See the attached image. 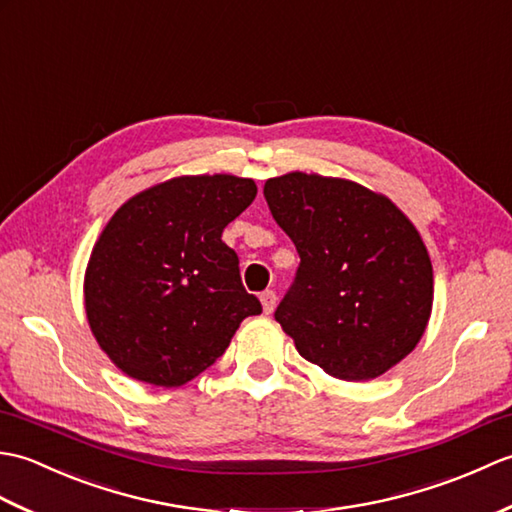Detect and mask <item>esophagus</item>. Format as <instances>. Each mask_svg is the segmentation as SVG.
<instances>
[{
	"instance_id": "esophagus-1",
	"label": "esophagus",
	"mask_w": 512,
	"mask_h": 512,
	"mask_svg": "<svg viewBox=\"0 0 512 512\" xmlns=\"http://www.w3.org/2000/svg\"><path fill=\"white\" fill-rule=\"evenodd\" d=\"M259 299H262V306H264V312H266V314H270V312L275 310V306H277L275 290H264L262 295H259Z\"/></svg>"
}]
</instances>
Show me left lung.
I'll list each match as a JSON object with an SVG mask.
<instances>
[{
  "label": "left lung",
  "instance_id": "obj_1",
  "mask_svg": "<svg viewBox=\"0 0 512 512\" xmlns=\"http://www.w3.org/2000/svg\"><path fill=\"white\" fill-rule=\"evenodd\" d=\"M264 198L301 259L275 310L299 354L343 380L400 363L433 303L431 259L413 224L385 195L299 171L270 178Z\"/></svg>",
  "mask_w": 512,
  "mask_h": 512
}]
</instances>
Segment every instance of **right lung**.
Segmentation results:
<instances>
[{"instance_id": "right-lung-1", "label": "right lung", "mask_w": 512, "mask_h": 512, "mask_svg": "<svg viewBox=\"0 0 512 512\" xmlns=\"http://www.w3.org/2000/svg\"><path fill=\"white\" fill-rule=\"evenodd\" d=\"M253 180L184 176L125 202L96 242L85 312L127 376L180 387L204 372L246 317L262 312L222 231L255 200Z\"/></svg>"}]
</instances>
